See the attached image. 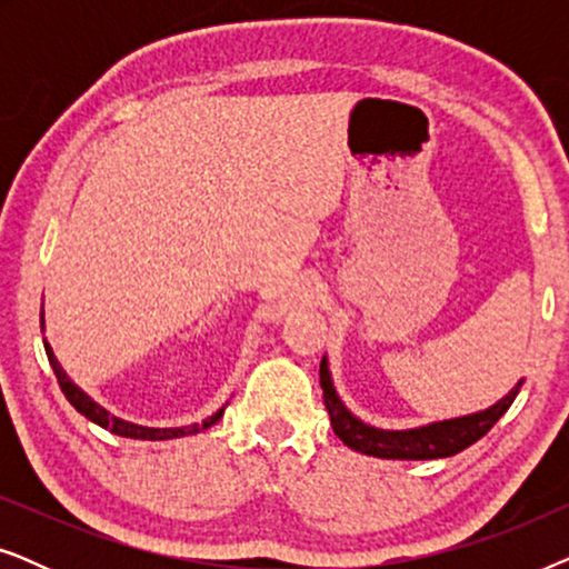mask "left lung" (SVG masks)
<instances>
[{"label":"left lung","instance_id":"8db88e82","mask_svg":"<svg viewBox=\"0 0 569 569\" xmlns=\"http://www.w3.org/2000/svg\"><path fill=\"white\" fill-rule=\"evenodd\" d=\"M523 386V380L512 388V391L489 407L485 411L469 417L446 419V422H432L427 427H417V430H378L357 419L349 411L341 399L333 391L331 372L326 357L321 360V388H323V403L329 409L331 427L337 438L352 450H360L365 456L378 458H399V461H432V458H448L466 450L473 442L485 438L492 430L497 419L510 409L516 396Z\"/></svg>","mask_w":569,"mask_h":569}]
</instances>
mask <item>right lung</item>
<instances>
[{"label":"right lung","mask_w":569,"mask_h":569,"mask_svg":"<svg viewBox=\"0 0 569 569\" xmlns=\"http://www.w3.org/2000/svg\"><path fill=\"white\" fill-rule=\"evenodd\" d=\"M41 329H43V313H41ZM43 347H46V355H49V362H51V368H53V376H57L59 388H61V393L67 396V401L72 403V407H74L77 411H80L82 417H88L90 422L100 425V427H103V430H111L113 435H121V438H134V440H170V438H183V435H193V432H199V430H207V427H212L214 422H220V417H222V411H224V407H222L220 411H214L212 417L204 419V422H201V425H191V427H166V430H160V427H142V425L123 422V419L113 417L111 411H106L103 407H100V403L92 401L88 393L80 391V388H77V386L72 383V380L67 378L64 368H61L57 357H53L49 341H46V339H43Z\"/></svg>","instance_id":"right-lung-1"}]
</instances>
